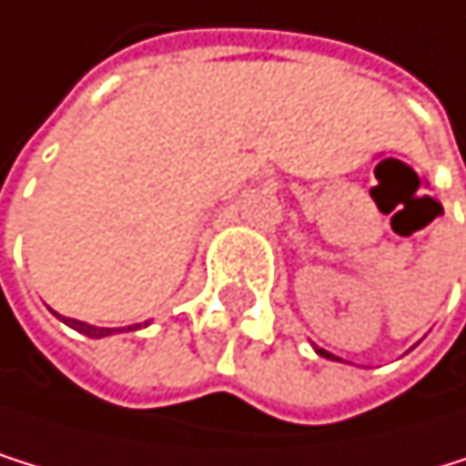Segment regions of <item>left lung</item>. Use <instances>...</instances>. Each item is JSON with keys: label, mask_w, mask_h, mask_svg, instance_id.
<instances>
[{"label": "left lung", "mask_w": 466, "mask_h": 466, "mask_svg": "<svg viewBox=\"0 0 466 466\" xmlns=\"http://www.w3.org/2000/svg\"><path fill=\"white\" fill-rule=\"evenodd\" d=\"M319 357H325V360H337V357H330V353H328V350H319Z\"/></svg>", "instance_id": "8db88e82"}]
</instances>
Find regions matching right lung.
Wrapping results in <instances>:
<instances>
[{
	"instance_id": "obj_1",
	"label": "right lung",
	"mask_w": 466,
	"mask_h": 466,
	"mask_svg": "<svg viewBox=\"0 0 466 466\" xmlns=\"http://www.w3.org/2000/svg\"><path fill=\"white\" fill-rule=\"evenodd\" d=\"M65 322H67L70 328H76L78 334H84V337H93V339H101V337H109V334H113V328H96V325L78 322V319H67V317H65ZM132 328H141V325H129L127 330H132ZM118 330H121V328H118Z\"/></svg>"
}]
</instances>
